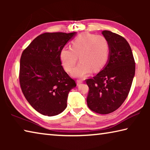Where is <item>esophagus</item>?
Listing matches in <instances>:
<instances>
[{
	"label": "esophagus",
	"mask_w": 150,
	"mask_h": 150,
	"mask_svg": "<svg viewBox=\"0 0 150 150\" xmlns=\"http://www.w3.org/2000/svg\"><path fill=\"white\" fill-rule=\"evenodd\" d=\"M83 83V81L82 80H77V85L78 86V85H79L81 83Z\"/></svg>",
	"instance_id": "34e87169"
}]
</instances>
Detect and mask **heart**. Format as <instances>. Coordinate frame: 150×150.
<instances>
[{"label": "heart", "mask_w": 150, "mask_h": 150, "mask_svg": "<svg viewBox=\"0 0 150 150\" xmlns=\"http://www.w3.org/2000/svg\"><path fill=\"white\" fill-rule=\"evenodd\" d=\"M110 45L103 35H96L88 32L79 35L71 42V47H63L60 52V59L65 69L71 71L78 60L81 61L72 71L75 77H84L100 70L107 62Z\"/></svg>", "instance_id": "heart-1"}]
</instances>
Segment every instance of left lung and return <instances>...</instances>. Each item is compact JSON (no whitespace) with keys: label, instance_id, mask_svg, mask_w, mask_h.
Masks as SVG:
<instances>
[{"label":"left lung","instance_id":"8db88e82","mask_svg":"<svg viewBox=\"0 0 150 150\" xmlns=\"http://www.w3.org/2000/svg\"><path fill=\"white\" fill-rule=\"evenodd\" d=\"M102 34L110 45L109 57L103 70L86 80L89 88L87 103L92 111L106 115L115 111L126 100L136 67L131 47L125 38L108 30Z\"/></svg>","mask_w":150,"mask_h":150}]
</instances>
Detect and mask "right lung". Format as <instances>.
I'll return each mask as SVG.
<instances>
[{"mask_svg":"<svg viewBox=\"0 0 150 150\" xmlns=\"http://www.w3.org/2000/svg\"><path fill=\"white\" fill-rule=\"evenodd\" d=\"M76 32L44 33L22 52L19 80L25 98L35 110L52 116L67 107L68 94L75 81L62 65L60 52Z\"/></svg>","mask_w":150,"mask_h":150,"instance_id":"right-lung-1","label":"right lung"}]
</instances>
